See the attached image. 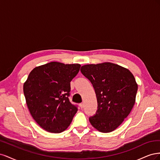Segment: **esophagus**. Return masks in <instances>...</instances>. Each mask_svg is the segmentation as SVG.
<instances>
[{
  "mask_svg": "<svg viewBox=\"0 0 160 160\" xmlns=\"http://www.w3.org/2000/svg\"><path fill=\"white\" fill-rule=\"evenodd\" d=\"M80 108L82 109V108H84V103H80Z\"/></svg>",
  "mask_w": 160,
  "mask_h": 160,
  "instance_id": "esophagus-1",
  "label": "esophagus"
}]
</instances>
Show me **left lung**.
Here are the masks:
<instances>
[{"instance_id": "obj_1", "label": "left lung", "mask_w": 160, "mask_h": 160, "mask_svg": "<svg viewBox=\"0 0 160 160\" xmlns=\"http://www.w3.org/2000/svg\"><path fill=\"white\" fill-rule=\"evenodd\" d=\"M81 72L93 85L98 110L89 118L91 124L103 133L113 132L132 111L138 84L128 69L111 62L85 65Z\"/></svg>"}]
</instances>
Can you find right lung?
I'll return each instance as SVG.
<instances>
[{"label":"right lung","mask_w":160,"mask_h":160,"mask_svg":"<svg viewBox=\"0 0 160 160\" xmlns=\"http://www.w3.org/2000/svg\"><path fill=\"white\" fill-rule=\"evenodd\" d=\"M79 64L51 62L37 67L23 85L27 107L32 118L51 133H61L71 124L77 107L69 99L70 82L78 73Z\"/></svg>","instance_id":"1"}]
</instances>
